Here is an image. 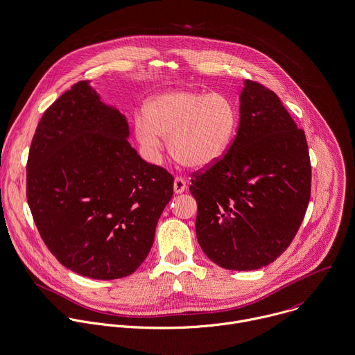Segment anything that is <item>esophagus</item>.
I'll list each match as a JSON object with an SVG mask.
<instances>
[{
	"label": "esophagus",
	"instance_id": "esophagus-1",
	"mask_svg": "<svg viewBox=\"0 0 355 355\" xmlns=\"http://www.w3.org/2000/svg\"><path fill=\"white\" fill-rule=\"evenodd\" d=\"M185 189H187V181L182 177H175L174 178V192L182 193Z\"/></svg>",
	"mask_w": 355,
	"mask_h": 355
}]
</instances>
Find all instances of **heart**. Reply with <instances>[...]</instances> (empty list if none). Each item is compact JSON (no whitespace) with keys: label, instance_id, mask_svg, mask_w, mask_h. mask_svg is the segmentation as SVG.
I'll list each match as a JSON object with an SVG mask.
<instances>
[{"label":"heart","instance_id":"obj_1","mask_svg":"<svg viewBox=\"0 0 355 355\" xmlns=\"http://www.w3.org/2000/svg\"><path fill=\"white\" fill-rule=\"evenodd\" d=\"M234 103L213 92L173 91L145 106V117L135 119V135L149 152L168 139L173 157L189 168H206L227 153L236 130Z\"/></svg>","mask_w":355,"mask_h":355}]
</instances>
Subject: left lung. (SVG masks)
<instances>
[{
	"mask_svg": "<svg viewBox=\"0 0 355 355\" xmlns=\"http://www.w3.org/2000/svg\"><path fill=\"white\" fill-rule=\"evenodd\" d=\"M196 238L225 270L274 263L295 239L311 195L306 134L278 95L246 80L241 119L221 160L192 173Z\"/></svg>",
	"mask_w": 355,
	"mask_h": 355,
	"instance_id": "8db88e82",
	"label": "left lung"
}]
</instances>
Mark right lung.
<instances>
[{
	"mask_svg": "<svg viewBox=\"0 0 355 355\" xmlns=\"http://www.w3.org/2000/svg\"><path fill=\"white\" fill-rule=\"evenodd\" d=\"M125 117L76 83L42 114L31 139L27 203L48 250L92 279L128 277L146 259L174 177L130 145Z\"/></svg>",
	"mask_w": 355,
	"mask_h": 355,
	"instance_id": "1",
	"label": "right lung"
}]
</instances>
